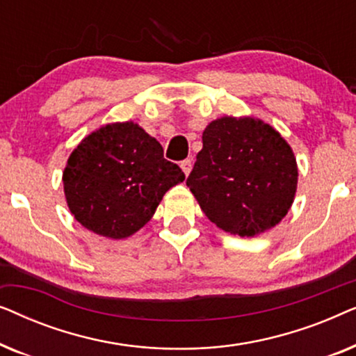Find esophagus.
I'll return each mask as SVG.
<instances>
[{"mask_svg": "<svg viewBox=\"0 0 356 356\" xmlns=\"http://www.w3.org/2000/svg\"><path fill=\"white\" fill-rule=\"evenodd\" d=\"M191 168H193V162H191V160H189V159L183 160V162H181V170L184 172V175H186V177H188L189 173H191Z\"/></svg>", "mask_w": 356, "mask_h": 356, "instance_id": "esophagus-1", "label": "esophagus"}]
</instances>
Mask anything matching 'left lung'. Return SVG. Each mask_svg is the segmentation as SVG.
<instances>
[{
	"label": "left lung",
	"instance_id": "obj_1",
	"mask_svg": "<svg viewBox=\"0 0 356 356\" xmlns=\"http://www.w3.org/2000/svg\"><path fill=\"white\" fill-rule=\"evenodd\" d=\"M202 212L223 232L261 235L289 213L298 165L277 129L252 116H222L202 133L186 179Z\"/></svg>",
	"mask_w": 356,
	"mask_h": 356
}]
</instances>
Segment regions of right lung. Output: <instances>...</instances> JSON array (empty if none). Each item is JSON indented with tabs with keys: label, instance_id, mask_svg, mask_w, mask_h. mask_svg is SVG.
I'll return each mask as SVG.
<instances>
[{
	"label": "right lung",
	"instance_id": "obj_1",
	"mask_svg": "<svg viewBox=\"0 0 356 356\" xmlns=\"http://www.w3.org/2000/svg\"><path fill=\"white\" fill-rule=\"evenodd\" d=\"M184 181L177 163L133 121L110 123L86 136L63 172L67 207L87 230L111 240L134 235L163 194Z\"/></svg>",
	"mask_w": 356,
	"mask_h": 356
}]
</instances>
